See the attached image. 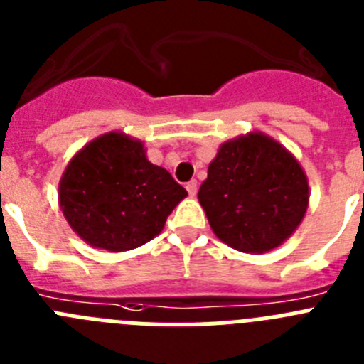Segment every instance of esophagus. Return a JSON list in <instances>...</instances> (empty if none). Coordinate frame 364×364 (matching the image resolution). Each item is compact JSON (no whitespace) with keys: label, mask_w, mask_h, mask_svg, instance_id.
<instances>
[{"label":"esophagus","mask_w":364,"mask_h":364,"mask_svg":"<svg viewBox=\"0 0 364 364\" xmlns=\"http://www.w3.org/2000/svg\"><path fill=\"white\" fill-rule=\"evenodd\" d=\"M197 180H189L188 184H186V189H188L189 197H195L197 195Z\"/></svg>","instance_id":"34e87169"}]
</instances>
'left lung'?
<instances>
[{
    "label": "left lung",
    "mask_w": 364,
    "mask_h": 364,
    "mask_svg": "<svg viewBox=\"0 0 364 364\" xmlns=\"http://www.w3.org/2000/svg\"><path fill=\"white\" fill-rule=\"evenodd\" d=\"M308 198L301 164L257 131L222 144L198 189L213 233L244 253L269 252L290 239Z\"/></svg>",
    "instance_id": "obj_1"
}]
</instances>
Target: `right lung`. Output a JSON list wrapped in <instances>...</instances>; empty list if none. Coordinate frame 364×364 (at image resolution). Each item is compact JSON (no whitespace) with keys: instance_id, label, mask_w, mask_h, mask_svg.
<instances>
[{"instance_id":"obj_1","label":"right lung","mask_w":364,"mask_h":364,"mask_svg":"<svg viewBox=\"0 0 364 364\" xmlns=\"http://www.w3.org/2000/svg\"><path fill=\"white\" fill-rule=\"evenodd\" d=\"M169 171L147 160L140 140L105 133L74 154L60 180V208L80 239L127 252L154 239L182 198Z\"/></svg>"}]
</instances>
